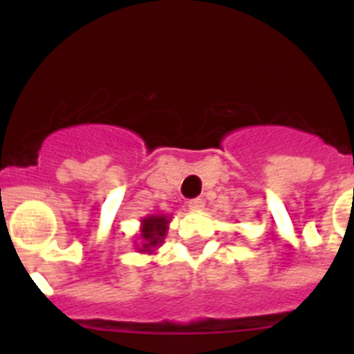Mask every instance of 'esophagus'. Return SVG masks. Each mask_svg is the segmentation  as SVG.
Segmentation results:
<instances>
[{
    "mask_svg": "<svg viewBox=\"0 0 354 354\" xmlns=\"http://www.w3.org/2000/svg\"><path fill=\"white\" fill-rule=\"evenodd\" d=\"M187 207L192 209V211H195V212L202 211V209H204V200H202V198L189 200V202H187Z\"/></svg>",
    "mask_w": 354,
    "mask_h": 354,
    "instance_id": "obj_1",
    "label": "esophagus"
}]
</instances>
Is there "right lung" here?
<instances>
[{
    "mask_svg": "<svg viewBox=\"0 0 354 354\" xmlns=\"http://www.w3.org/2000/svg\"><path fill=\"white\" fill-rule=\"evenodd\" d=\"M170 220V214H149L142 218L140 220L138 236H136L139 243H136L134 241L136 250L140 253H147V255H152V253L158 252L159 246L167 239Z\"/></svg>",
    "mask_w": 354,
    "mask_h": 354,
    "instance_id": "obj_1",
    "label": "right lung"
}]
</instances>
